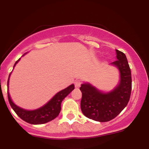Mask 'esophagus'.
Masks as SVG:
<instances>
[{
  "mask_svg": "<svg viewBox=\"0 0 149 149\" xmlns=\"http://www.w3.org/2000/svg\"><path fill=\"white\" fill-rule=\"evenodd\" d=\"M80 84H81V82H80V80H76V81H75V87H76V88H79L80 87Z\"/></svg>",
  "mask_w": 149,
  "mask_h": 149,
  "instance_id": "obj_1",
  "label": "esophagus"
}]
</instances>
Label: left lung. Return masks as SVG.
<instances>
[{
	"label": "left lung",
	"mask_w": 149,
	"mask_h": 149,
	"mask_svg": "<svg viewBox=\"0 0 149 149\" xmlns=\"http://www.w3.org/2000/svg\"><path fill=\"white\" fill-rule=\"evenodd\" d=\"M117 60L111 63L119 70L120 80L109 92H103L90 83H83L80 108L88 118L98 122H108L113 119L125 108L130 98L132 90L131 71L125 54L116 49Z\"/></svg>",
	"instance_id": "8db88e82"
}]
</instances>
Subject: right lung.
I'll list each match as a JSON object with an SVG mask.
<instances>
[{
    "mask_svg": "<svg viewBox=\"0 0 149 149\" xmlns=\"http://www.w3.org/2000/svg\"><path fill=\"white\" fill-rule=\"evenodd\" d=\"M26 54V53L24 54L23 56H24ZM20 59H19L15 62L14 66H13V69L16 66V64H17L18 61L20 60ZM11 73L12 72L10 73L8 80V90H9V80ZM74 85L71 84L66 88L58 92L50 100H49L47 103L42 106L41 107L34 109V110H26V109H24L16 105L13 102L11 97H10L9 92L8 91V100H9L10 106L13 108V110L15 111V112L23 120L26 121L28 123L33 125L44 124L52 120L57 117L61 111V102L64 100L65 97L67 96L68 95H69L74 90Z\"/></svg>",
    "mask_w": 149,
    "mask_h": 149,
    "instance_id": "1",
    "label": "right lung"
}]
</instances>
